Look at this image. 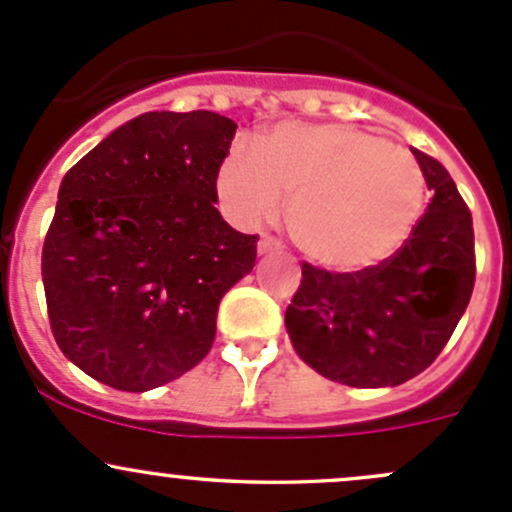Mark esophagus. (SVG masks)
I'll use <instances>...</instances> for the list:
<instances>
[{
  "label": "esophagus",
  "mask_w": 512,
  "mask_h": 512,
  "mask_svg": "<svg viewBox=\"0 0 512 512\" xmlns=\"http://www.w3.org/2000/svg\"><path fill=\"white\" fill-rule=\"evenodd\" d=\"M275 250H280V240L272 235H262L260 242H257V252H260V255H267V252H275Z\"/></svg>",
  "instance_id": "34e87169"
}]
</instances>
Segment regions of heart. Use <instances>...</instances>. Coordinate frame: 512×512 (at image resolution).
<instances>
[{"mask_svg":"<svg viewBox=\"0 0 512 512\" xmlns=\"http://www.w3.org/2000/svg\"><path fill=\"white\" fill-rule=\"evenodd\" d=\"M218 193L235 223L277 218L285 195L299 250L332 270H361L389 257L414 230L426 178L406 148L356 126L280 123L262 146L237 143Z\"/></svg>","mask_w":512,"mask_h":512,"instance_id":"b5f03b06","label":"heart"}]
</instances>
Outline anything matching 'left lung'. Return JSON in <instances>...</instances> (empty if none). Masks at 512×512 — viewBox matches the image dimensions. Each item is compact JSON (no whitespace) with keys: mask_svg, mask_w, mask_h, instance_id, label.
Instances as JSON below:
<instances>
[{"mask_svg":"<svg viewBox=\"0 0 512 512\" xmlns=\"http://www.w3.org/2000/svg\"><path fill=\"white\" fill-rule=\"evenodd\" d=\"M414 156L433 200L409 240L359 272L302 262V282L285 312L297 354L339 384L379 389L414 379L443 352L471 302V210L436 158L416 148Z\"/></svg>","mask_w":512,"mask_h":512,"instance_id":"1","label":"left lung"}]
</instances>
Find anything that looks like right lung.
Returning a JSON list of instances; mask_svg holds the SVG:
<instances>
[{"label": "right lung", "mask_w": 512, "mask_h": 512, "mask_svg": "<svg viewBox=\"0 0 512 512\" xmlns=\"http://www.w3.org/2000/svg\"><path fill=\"white\" fill-rule=\"evenodd\" d=\"M235 128L213 111L143 113L61 180L41 280L56 344L91 379L156 389L213 347L260 240L215 208Z\"/></svg>", "instance_id": "right-lung-1"}]
</instances>
